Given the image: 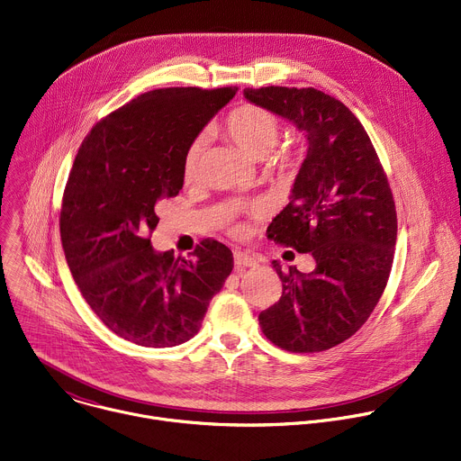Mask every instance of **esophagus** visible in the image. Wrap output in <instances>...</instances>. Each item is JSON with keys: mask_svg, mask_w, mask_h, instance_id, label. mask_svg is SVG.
Wrapping results in <instances>:
<instances>
[{"mask_svg": "<svg viewBox=\"0 0 461 461\" xmlns=\"http://www.w3.org/2000/svg\"><path fill=\"white\" fill-rule=\"evenodd\" d=\"M233 260H235L237 267H255L257 266V258L246 251H235Z\"/></svg>", "mask_w": 461, "mask_h": 461, "instance_id": "esophagus-1", "label": "esophagus"}]
</instances>
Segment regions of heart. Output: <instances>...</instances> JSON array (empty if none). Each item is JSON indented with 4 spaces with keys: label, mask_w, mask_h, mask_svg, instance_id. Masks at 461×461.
I'll return each instance as SVG.
<instances>
[{
    "label": "heart",
    "mask_w": 461,
    "mask_h": 461,
    "mask_svg": "<svg viewBox=\"0 0 461 461\" xmlns=\"http://www.w3.org/2000/svg\"><path fill=\"white\" fill-rule=\"evenodd\" d=\"M228 132L239 149L253 159H264L276 147L282 125L278 118L267 109L257 105H244L233 111L228 118ZM204 149V138H195L183 158V177L192 181L197 176L201 156Z\"/></svg>",
    "instance_id": "1"
}]
</instances>
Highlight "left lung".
I'll return each instance as SVG.
<instances>
[{"label":"left lung","instance_id":"1","mask_svg":"<svg viewBox=\"0 0 461 461\" xmlns=\"http://www.w3.org/2000/svg\"><path fill=\"white\" fill-rule=\"evenodd\" d=\"M248 102L289 120L307 140L289 204L267 237L311 253L316 267L287 273L280 300L258 316L267 339L289 352L329 350L354 336L384 293L397 212L377 152L354 113L314 87L244 89Z\"/></svg>","mask_w":461,"mask_h":461}]
</instances>
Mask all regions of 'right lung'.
<instances>
[{
	"mask_svg": "<svg viewBox=\"0 0 461 461\" xmlns=\"http://www.w3.org/2000/svg\"><path fill=\"white\" fill-rule=\"evenodd\" d=\"M237 89L165 87L98 122L64 190L60 240L69 271L100 321L150 348L194 338L233 269L230 248L203 240L194 258L156 251V204L183 188V158Z\"/></svg>",
	"mask_w": 461,
	"mask_h": 461,
	"instance_id": "1",
	"label": "right lung"
}]
</instances>
